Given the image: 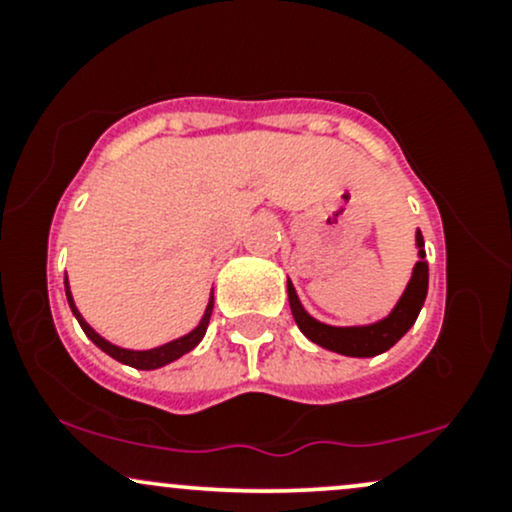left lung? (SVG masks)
<instances>
[{"instance_id":"obj_1","label":"left lung","mask_w":512,"mask_h":512,"mask_svg":"<svg viewBox=\"0 0 512 512\" xmlns=\"http://www.w3.org/2000/svg\"><path fill=\"white\" fill-rule=\"evenodd\" d=\"M416 260L411 276L404 286L402 296L395 303V308L390 310L380 320L368 322V325H327V322L317 320L303 308L301 298H298L296 289H293V281L286 279V291H289V305L293 320H296L298 330H301L310 342L322 346V349L334 351V354L351 356V358H370L378 356L383 351L395 346L399 339L411 330V325L419 317L421 308H424L426 293H428V262H426V250H424V236L416 228Z\"/></svg>"}]
</instances>
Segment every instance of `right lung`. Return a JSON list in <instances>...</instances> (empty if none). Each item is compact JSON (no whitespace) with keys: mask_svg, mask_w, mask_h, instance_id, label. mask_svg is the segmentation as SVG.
<instances>
[{"mask_svg":"<svg viewBox=\"0 0 512 512\" xmlns=\"http://www.w3.org/2000/svg\"><path fill=\"white\" fill-rule=\"evenodd\" d=\"M64 293H67L69 308H72V313H74L76 320H79L81 330H84L86 337L91 339V342L96 344L98 349L105 351V354L113 356L115 361L125 363V366H132V368H137V370H156V368H163V366H168V363L178 361V358L185 356L187 351L195 349V346L204 339V334H207L211 310H214V291H211V293H209L207 308H204L202 320L197 322L195 330H190L187 334H182V337H178V339H170V342L161 344V346H154V349H122V346L110 344L108 339L101 337V334L93 330V327L88 325L84 317H81L79 308H76V303H74L72 289H69V279H64Z\"/></svg>","mask_w":512,"mask_h":512,"instance_id":"add662e5","label":"right lung"}]
</instances>
